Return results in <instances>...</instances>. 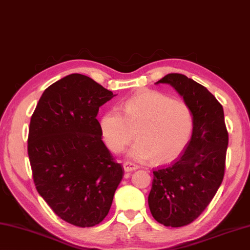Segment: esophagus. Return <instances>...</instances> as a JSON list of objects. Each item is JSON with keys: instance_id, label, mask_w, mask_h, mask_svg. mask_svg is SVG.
<instances>
[{"instance_id": "1", "label": "esophagus", "mask_w": 250, "mask_h": 250, "mask_svg": "<svg viewBox=\"0 0 250 250\" xmlns=\"http://www.w3.org/2000/svg\"><path fill=\"white\" fill-rule=\"evenodd\" d=\"M124 169L125 172H130V171H134L136 169H139V166L129 163V161H125V163H124Z\"/></svg>"}]
</instances>
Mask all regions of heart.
Instances as JSON below:
<instances>
[{"instance_id":"b5f03b06","label":"heart","mask_w":250,"mask_h":250,"mask_svg":"<svg viewBox=\"0 0 250 250\" xmlns=\"http://www.w3.org/2000/svg\"><path fill=\"white\" fill-rule=\"evenodd\" d=\"M101 119V132L112 153L119 154L133 139L138 141L129 156L134 160L165 164L173 160L188 145L193 129V116L184 102L170 99L157 91L142 90Z\"/></svg>"}]
</instances>
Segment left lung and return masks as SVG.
<instances>
[{"instance_id":"8db88e82","label":"left lung","mask_w":250,"mask_h":250,"mask_svg":"<svg viewBox=\"0 0 250 250\" xmlns=\"http://www.w3.org/2000/svg\"><path fill=\"white\" fill-rule=\"evenodd\" d=\"M156 83L173 86L193 115L190 141L174 163L153 171L148 195L156 221L180 228L202 214L221 185L229 133L222 105L204 85L181 73H169Z\"/></svg>"}]
</instances>
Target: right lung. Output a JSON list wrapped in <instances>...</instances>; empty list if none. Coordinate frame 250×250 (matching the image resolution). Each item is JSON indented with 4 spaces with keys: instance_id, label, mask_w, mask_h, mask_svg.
<instances>
[{
    "instance_id": "1",
    "label": "right lung",
    "mask_w": 250,
    "mask_h": 250,
    "mask_svg": "<svg viewBox=\"0 0 250 250\" xmlns=\"http://www.w3.org/2000/svg\"><path fill=\"white\" fill-rule=\"evenodd\" d=\"M115 95L72 73L43 92L31 116L28 156L38 193L63 221L101 223L124 178V167L102 140L100 107Z\"/></svg>"
}]
</instances>
